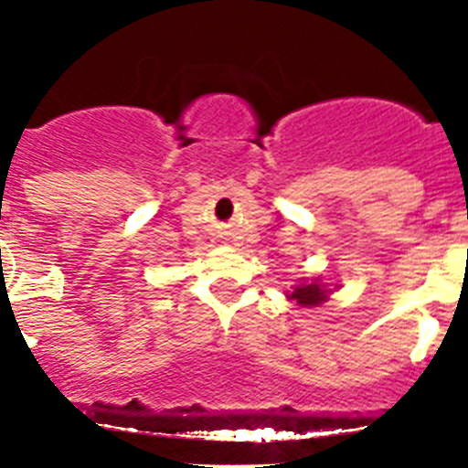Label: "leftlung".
Masks as SVG:
<instances>
[{"mask_svg": "<svg viewBox=\"0 0 468 468\" xmlns=\"http://www.w3.org/2000/svg\"><path fill=\"white\" fill-rule=\"evenodd\" d=\"M288 298L295 300L300 307H316V304L325 303V291H323L321 283L312 282V283H303V286L295 288L293 293L288 295Z\"/></svg>", "mask_w": 468, "mask_h": 468, "instance_id": "left-lung-1", "label": "left lung"}]
</instances>
